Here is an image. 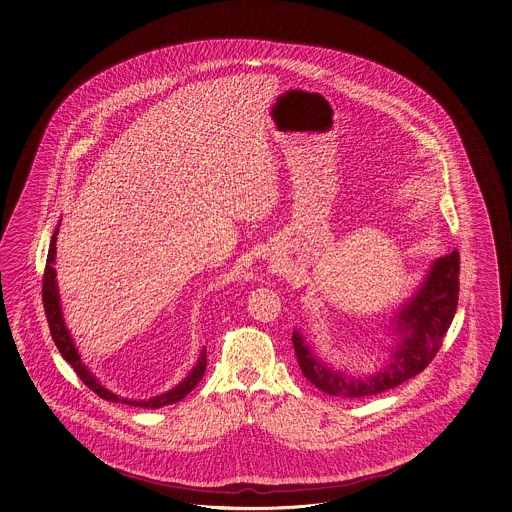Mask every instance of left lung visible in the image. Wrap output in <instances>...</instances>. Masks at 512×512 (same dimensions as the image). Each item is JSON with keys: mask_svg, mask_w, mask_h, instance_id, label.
I'll list each match as a JSON object with an SVG mask.
<instances>
[{"mask_svg": "<svg viewBox=\"0 0 512 512\" xmlns=\"http://www.w3.org/2000/svg\"><path fill=\"white\" fill-rule=\"evenodd\" d=\"M459 270L457 250L429 266L422 285L399 307L392 320L398 344L390 351L385 368L362 377L335 370L312 353L300 331H294L292 342L301 372L314 387L340 398L374 396L420 374L435 359L457 311Z\"/></svg>", "mask_w": 512, "mask_h": 512, "instance_id": "1", "label": "left lung"}]
</instances>
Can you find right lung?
Masks as SVG:
<instances>
[{"mask_svg": "<svg viewBox=\"0 0 512 512\" xmlns=\"http://www.w3.org/2000/svg\"><path fill=\"white\" fill-rule=\"evenodd\" d=\"M59 225L55 227L53 235H51L50 250H48V261H46V268H44V281H42V301H44V311H46V318H48V325H50L51 338L55 342V346L59 348V353L63 355L64 361L70 362V366L74 368L75 374L79 375V379L87 385L92 392H96L100 398L113 401V403H125V405H133V407H140V409H159L164 405H172L187 396L188 392H192L194 387L201 381V377L205 374L207 368V351L205 348L201 349L200 359L196 362V366L190 370V374L177 385V387L153 396L150 399H127L122 396H116L111 390L101 385L100 381L96 379V375L92 374L85 366V362L81 361V355L75 348L74 338L70 335L68 327L64 324L63 311H61V298H59V290H57V281H55V242H57V233H59Z\"/></svg>", "mask_w": 512, "mask_h": 512, "instance_id": "right-lung-1", "label": "right lung"}]
</instances>
